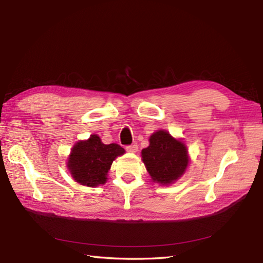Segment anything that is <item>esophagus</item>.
Returning <instances> with one entry per match:
<instances>
[{"label":"esophagus","instance_id":"obj_1","mask_svg":"<svg viewBox=\"0 0 263 263\" xmlns=\"http://www.w3.org/2000/svg\"><path fill=\"white\" fill-rule=\"evenodd\" d=\"M126 152L127 153H132V154H136L138 152V144L135 143V144H131V146H127L126 148Z\"/></svg>","mask_w":263,"mask_h":263}]
</instances>
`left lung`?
Instances as JSON below:
<instances>
[{
	"label": "left lung",
	"mask_w": 263,
	"mask_h": 263,
	"mask_svg": "<svg viewBox=\"0 0 263 263\" xmlns=\"http://www.w3.org/2000/svg\"><path fill=\"white\" fill-rule=\"evenodd\" d=\"M141 158L152 180L163 186L180 180L190 163L186 144L166 130L150 136L149 146L141 150Z\"/></svg>",
	"instance_id": "8db88e82"
}]
</instances>
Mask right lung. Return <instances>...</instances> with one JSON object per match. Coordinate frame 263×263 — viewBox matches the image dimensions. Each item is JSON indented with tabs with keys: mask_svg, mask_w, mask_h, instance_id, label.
Masks as SVG:
<instances>
[{
	"mask_svg": "<svg viewBox=\"0 0 263 263\" xmlns=\"http://www.w3.org/2000/svg\"><path fill=\"white\" fill-rule=\"evenodd\" d=\"M125 150L117 143L105 144L97 135L79 140L72 147L66 167L73 180L81 185L96 187L107 182V173L113 161Z\"/></svg>",
	"mask_w": 263,
	"mask_h": 263,
	"instance_id": "obj_1",
	"label": "right lung"
}]
</instances>
